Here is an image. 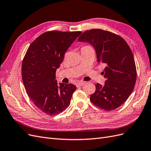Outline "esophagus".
Returning a JSON list of instances; mask_svg holds the SVG:
<instances>
[{"mask_svg": "<svg viewBox=\"0 0 151 151\" xmlns=\"http://www.w3.org/2000/svg\"><path fill=\"white\" fill-rule=\"evenodd\" d=\"M86 83V82H79V83H77V84H76V86H77V87H79V86H83L84 84Z\"/></svg>", "mask_w": 151, "mask_h": 151, "instance_id": "1", "label": "esophagus"}]
</instances>
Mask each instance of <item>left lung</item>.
Returning <instances> with one entry per match:
<instances>
[{
	"label": "left lung",
	"instance_id": "1",
	"mask_svg": "<svg viewBox=\"0 0 151 151\" xmlns=\"http://www.w3.org/2000/svg\"><path fill=\"white\" fill-rule=\"evenodd\" d=\"M79 42H88L94 48L98 62L104 63V85L96 84L90 100L95 106L106 111L124 103L133 91L137 79L134 57L129 45L119 35L101 29L87 30Z\"/></svg>",
	"mask_w": 151,
	"mask_h": 151
}]
</instances>
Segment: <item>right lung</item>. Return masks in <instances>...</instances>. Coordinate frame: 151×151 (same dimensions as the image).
Here are the masks:
<instances>
[{
	"label": "right lung",
	"instance_id": "add662e5",
	"mask_svg": "<svg viewBox=\"0 0 151 151\" xmlns=\"http://www.w3.org/2000/svg\"><path fill=\"white\" fill-rule=\"evenodd\" d=\"M81 31H47L30 45L22 60V79L27 94L41 111L58 114L70 105L76 86L55 80L65 53Z\"/></svg>",
	"mask_w": 151,
	"mask_h": 151
}]
</instances>
